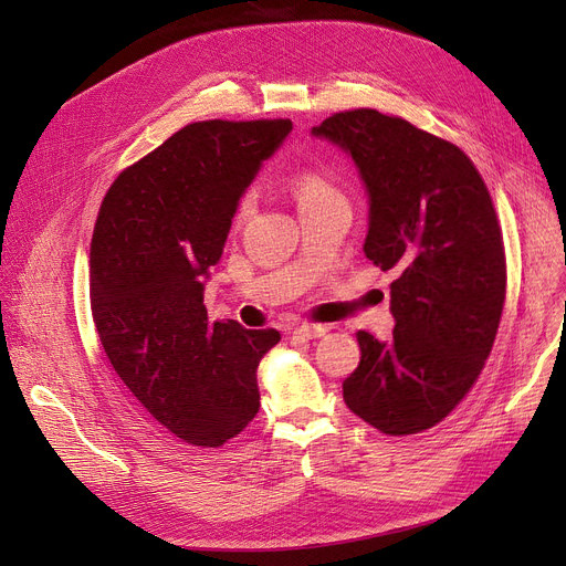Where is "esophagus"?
<instances>
[{"label":"esophagus","instance_id":"obj_1","mask_svg":"<svg viewBox=\"0 0 566 566\" xmlns=\"http://www.w3.org/2000/svg\"><path fill=\"white\" fill-rule=\"evenodd\" d=\"M331 328L328 325H318V323H303V325H295V328L291 331L295 337H303V339H318L323 337L325 333H328Z\"/></svg>","mask_w":566,"mask_h":566}]
</instances>
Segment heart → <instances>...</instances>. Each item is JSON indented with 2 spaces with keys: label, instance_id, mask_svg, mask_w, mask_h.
Instances as JSON below:
<instances>
[{
  "label": "heart",
  "instance_id": "1",
  "mask_svg": "<svg viewBox=\"0 0 566 566\" xmlns=\"http://www.w3.org/2000/svg\"><path fill=\"white\" fill-rule=\"evenodd\" d=\"M291 190H293V197L298 199V206H307V203L328 199V197L335 195L331 184L325 181V178H321L318 174H314V171H301L298 176H295L293 181H291ZM252 206H254L252 197H245L241 201V208H238V218L250 216Z\"/></svg>",
  "mask_w": 566,
  "mask_h": 566
}]
</instances>
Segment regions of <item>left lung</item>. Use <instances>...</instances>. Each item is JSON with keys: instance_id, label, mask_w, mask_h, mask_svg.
<instances>
[{"instance_id": "1", "label": "left lung", "mask_w": 566, "mask_h": 566, "mask_svg": "<svg viewBox=\"0 0 566 566\" xmlns=\"http://www.w3.org/2000/svg\"><path fill=\"white\" fill-rule=\"evenodd\" d=\"M312 135L358 167L365 256L399 273L392 339L358 333L363 358L344 401L382 433H420L468 395L497 333L507 268L491 195L459 146L399 116L339 112Z\"/></svg>"}]
</instances>
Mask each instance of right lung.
Wrapping results in <instances>:
<instances>
[{
  "instance_id": "obj_1",
  "label": "right lung",
  "mask_w": 566,
  "mask_h": 566,
  "mask_svg": "<svg viewBox=\"0 0 566 566\" xmlns=\"http://www.w3.org/2000/svg\"><path fill=\"white\" fill-rule=\"evenodd\" d=\"M293 124L199 122L112 184L88 273L107 358L139 403L178 438L220 448L259 410L256 367L277 331L208 321L203 289L235 208Z\"/></svg>"
}]
</instances>
